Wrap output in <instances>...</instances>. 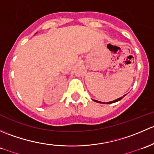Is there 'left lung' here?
Wrapping results in <instances>:
<instances>
[{
  "instance_id": "8db88e82",
  "label": "left lung",
  "mask_w": 154,
  "mask_h": 154,
  "mask_svg": "<svg viewBox=\"0 0 154 154\" xmlns=\"http://www.w3.org/2000/svg\"><path fill=\"white\" fill-rule=\"evenodd\" d=\"M123 97H121V98H119V99H116V100H114V101H110V102H107V104H112V103H114V102H116V101H120L122 99ZM94 101H96V102H98V103H101V104H104V102H101V101H97V100H93Z\"/></svg>"
}]
</instances>
